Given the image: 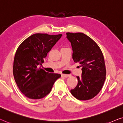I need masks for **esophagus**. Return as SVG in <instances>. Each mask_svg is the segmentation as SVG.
<instances>
[{
  "instance_id": "34e87169",
  "label": "esophagus",
  "mask_w": 123,
  "mask_h": 123,
  "mask_svg": "<svg viewBox=\"0 0 123 123\" xmlns=\"http://www.w3.org/2000/svg\"><path fill=\"white\" fill-rule=\"evenodd\" d=\"M62 77H63V78H68V77L70 76V75L68 74H61Z\"/></svg>"
}]
</instances>
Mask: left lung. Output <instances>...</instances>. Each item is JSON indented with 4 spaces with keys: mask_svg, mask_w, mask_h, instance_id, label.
<instances>
[{
    "mask_svg": "<svg viewBox=\"0 0 123 123\" xmlns=\"http://www.w3.org/2000/svg\"><path fill=\"white\" fill-rule=\"evenodd\" d=\"M71 43L73 58L82 68L81 77L77 76L78 83L70 92L79 100H88L98 93L106 79V68L102 51L97 44L81 32L66 33Z\"/></svg>",
    "mask_w": 123,
    "mask_h": 123,
    "instance_id": "8db88e82",
    "label": "left lung"
}]
</instances>
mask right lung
Here are the masks:
<instances>
[{
  "mask_svg": "<svg viewBox=\"0 0 123 123\" xmlns=\"http://www.w3.org/2000/svg\"><path fill=\"white\" fill-rule=\"evenodd\" d=\"M62 35L35 34L19 45L14 56L13 73L18 87L26 97L32 99L44 97L61 77L59 74L45 71L40 66Z\"/></svg>",
  "mask_w": 123,
  "mask_h": 123,
  "instance_id": "obj_1",
  "label": "right lung"
}]
</instances>
